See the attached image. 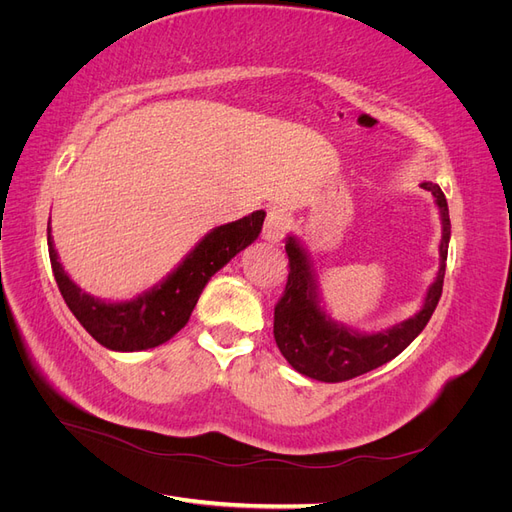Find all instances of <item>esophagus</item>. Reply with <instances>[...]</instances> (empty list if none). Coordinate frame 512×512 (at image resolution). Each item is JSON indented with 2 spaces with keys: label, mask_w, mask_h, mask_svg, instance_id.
<instances>
[{
  "label": "esophagus",
  "mask_w": 512,
  "mask_h": 512,
  "mask_svg": "<svg viewBox=\"0 0 512 512\" xmlns=\"http://www.w3.org/2000/svg\"><path fill=\"white\" fill-rule=\"evenodd\" d=\"M288 215L284 209H269L267 211V220H265V228H262V237H265L269 243H280L288 230Z\"/></svg>",
  "instance_id": "esophagus-1"
}]
</instances>
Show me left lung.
Here are the masks:
<instances>
[{
	"mask_svg": "<svg viewBox=\"0 0 512 512\" xmlns=\"http://www.w3.org/2000/svg\"><path fill=\"white\" fill-rule=\"evenodd\" d=\"M421 188L436 198L442 218L440 241V269L427 290L423 307L391 329L376 333H359L342 322H335L320 307L318 280L312 269L305 247L297 237L288 235V282L282 299L275 305L273 335L284 359L299 374L320 382H344L367 371L389 363L399 352H404L425 329L433 309L442 297L448 241H451V218H448L446 198L438 183L423 181Z\"/></svg>",
	"mask_w": 512,
	"mask_h": 512,
	"instance_id": "obj_1",
	"label": "left lung"
}]
</instances>
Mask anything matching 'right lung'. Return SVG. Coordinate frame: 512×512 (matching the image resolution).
Masks as SVG:
<instances>
[{"label": "right lung", "mask_w": 512, "mask_h": 512, "mask_svg": "<svg viewBox=\"0 0 512 512\" xmlns=\"http://www.w3.org/2000/svg\"><path fill=\"white\" fill-rule=\"evenodd\" d=\"M265 215V211H254L237 222L213 228L160 284L117 303L91 297L70 280L55 252L51 226L46 228V241L61 297L83 329L108 350L138 352L168 342L188 324L207 282L258 239Z\"/></svg>", "instance_id": "right-lung-1"}]
</instances>
